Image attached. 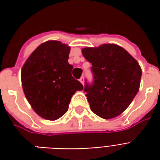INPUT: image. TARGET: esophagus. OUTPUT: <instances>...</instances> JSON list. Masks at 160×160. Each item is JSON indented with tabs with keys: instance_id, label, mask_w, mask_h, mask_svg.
Returning <instances> with one entry per match:
<instances>
[{
	"instance_id": "34e87169",
	"label": "esophagus",
	"mask_w": 160,
	"mask_h": 160,
	"mask_svg": "<svg viewBox=\"0 0 160 160\" xmlns=\"http://www.w3.org/2000/svg\"><path fill=\"white\" fill-rule=\"evenodd\" d=\"M80 83L82 84V85H84V82H85V79H84V77H81V78H80Z\"/></svg>"
}]
</instances>
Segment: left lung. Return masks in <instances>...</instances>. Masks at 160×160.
Segmentation results:
<instances>
[{
  "instance_id": "1",
  "label": "left lung",
  "mask_w": 160,
  "mask_h": 160,
  "mask_svg": "<svg viewBox=\"0 0 160 160\" xmlns=\"http://www.w3.org/2000/svg\"><path fill=\"white\" fill-rule=\"evenodd\" d=\"M84 57L92 63L93 82L84 91L92 112L104 119L122 114L137 94L141 68L137 61L117 44L84 48Z\"/></svg>"
}]
</instances>
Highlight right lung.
Segmentation results:
<instances>
[{"instance_id": "right-lung-1", "label": "right lung", "mask_w": 160, "mask_h": 160, "mask_svg": "<svg viewBox=\"0 0 160 160\" xmlns=\"http://www.w3.org/2000/svg\"><path fill=\"white\" fill-rule=\"evenodd\" d=\"M70 47L59 41L40 44L21 70L24 93L37 114L55 121L68 110L71 98L83 86L72 76Z\"/></svg>"}]
</instances>
